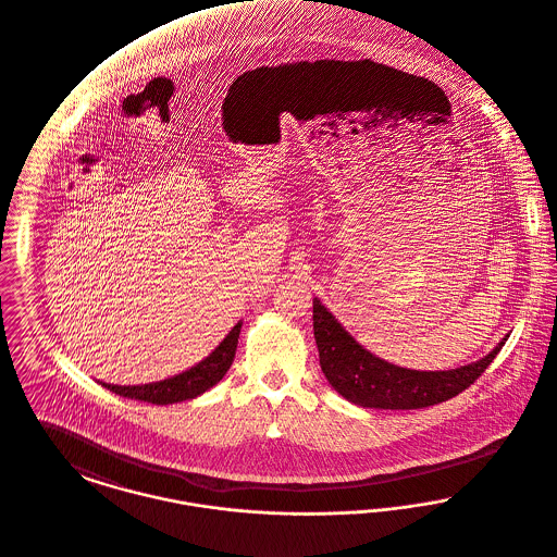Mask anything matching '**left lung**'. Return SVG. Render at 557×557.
Segmentation results:
<instances>
[{"instance_id":"1","label":"left lung","mask_w":557,"mask_h":557,"mask_svg":"<svg viewBox=\"0 0 557 557\" xmlns=\"http://www.w3.org/2000/svg\"><path fill=\"white\" fill-rule=\"evenodd\" d=\"M313 334L327 383L358 406L383 410L426 408L465 392L482 376L507 341L503 338L486 358L457 370H408L366 351L318 298L313 300Z\"/></svg>"}]
</instances>
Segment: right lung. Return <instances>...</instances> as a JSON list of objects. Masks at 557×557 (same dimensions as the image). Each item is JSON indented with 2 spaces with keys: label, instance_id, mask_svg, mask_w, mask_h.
<instances>
[{
  "label": "right lung",
  "instance_id": "add662e5",
  "mask_svg": "<svg viewBox=\"0 0 557 557\" xmlns=\"http://www.w3.org/2000/svg\"><path fill=\"white\" fill-rule=\"evenodd\" d=\"M239 330H242V324H235L231 327L230 334L223 338V343L206 360L199 361L194 368H189L176 376H170L165 381L149 383V385H134V387L109 385V383H100V385L107 387L109 392L122 395V397L140 399V401H149V404H158V406L194 399L197 395L208 392L210 387H214L227 374L233 358H235Z\"/></svg>",
  "mask_w": 557,
  "mask_h": 557
}]
</instances>
